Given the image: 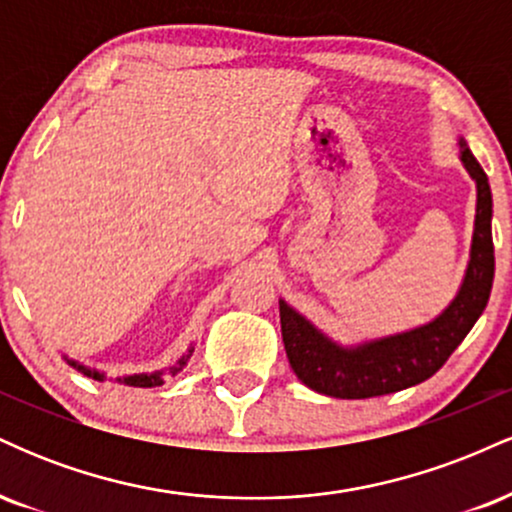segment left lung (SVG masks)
<instances>
[{
    "label": "left lung",
    "mask_w": 512,
    "mask_h": 512,
    "mask_svg": "<svg viewBox=\"0 0 512 512\" xmlns=\"http://www.w3.org/2000/svg\"><path fill=\"white\" fill-rule=\"evenodd\" d=\"M460 149L464 168L477 182L472 255L460 293L445 308V313L428 325L356 349H342L330 342L303 315L279 301L286 356L293 373L310 390L337 399H366L424 383L443 368V363L484 313L493 286V267H496L491 238V187L484 168L472 156L464 139H460Z\"/></svg>",
    "instance_id": "obj_1"
}]
</instances>
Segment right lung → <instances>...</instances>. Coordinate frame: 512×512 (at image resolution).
<instances>
[{"instance_id": "obj_1", "label": "right lung", "mask_w": 512, "mask_h": 512, "mask_svg": "<svg viewBox=\"0 0 512 512\" xmlns=\"http://www.w3.org/2000/svg\"><path fill=\"white\" fill-rule=\"evenodd\" d=\"M192 356V349H190V354L187 356H182L180 358V363L175 368H170V373H178V370L185 366L187 363V358ZM69 366H74L76 370H81V373L84 375H88V378H93V380H103V373H98V370H88L86 366H79V363L76 361H69ZM120 380V383H125V385H132V387H154V385H161L163 380H161V373H151V375H129V378H117Z\"/></svg>"}]
</instances>
